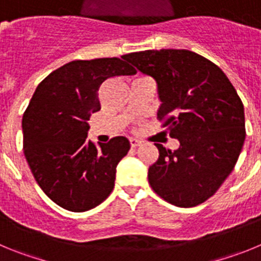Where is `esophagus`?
Returning a JSON list of instances; mask_svg holds the SVG:
<instances>
[{"label":"esophagus","mask_w":261,"mask_h":261,"mask_svg":"<svg viewBox=\"0 0 261 261\" xmlns=\"http://www.w3.org/2000/svg\"><path fill=\"white\" fill-rule=\"evenodd\" d=\"M129 142H130V146L132 147H137L141 145V141H138V140H136V138H130V140H129Z\"/></svg>","instance_id":"1"}]
</instances>
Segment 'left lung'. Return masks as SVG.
Masks as SVG:
<instances>
[{"label": "left lung", "instance_id": "left-lung-1", "mask_svg": "<svg viewBox=\"0 0 261 261\" xmlns=\"http://www.w3.org/2000/svg\"><path fill=\"white\" fill-rule=\"evenodd\" d=\"M155 80L158 119L180 146L155 144L151 188L170 204L191 208L206 201L232 171L246 138L244 108L216 64L187 49L142 50L123 56Z\"/></svg>", "mask_w": 261, "mask_h": 261}]
</instances>
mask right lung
<instances>
[{"mask_svg":"<svg viewBox=\"0 0 261 261\" xmlns=\"http://www.w3.org/2000/svg\"><path fill=\"white\" fill-rule=\"evenodd\" d=\"M135 73L117 57L75 60L36 87L23 114V150L36 183L61 208L90 211L114 190L116 166L130 144L119 136L95 145L87 140V121L100 110V85Z\"/></svg>","mask_w":261,"mask_h":261,"instance_id":"obj_1","label":"right lung"}]
</instances>
